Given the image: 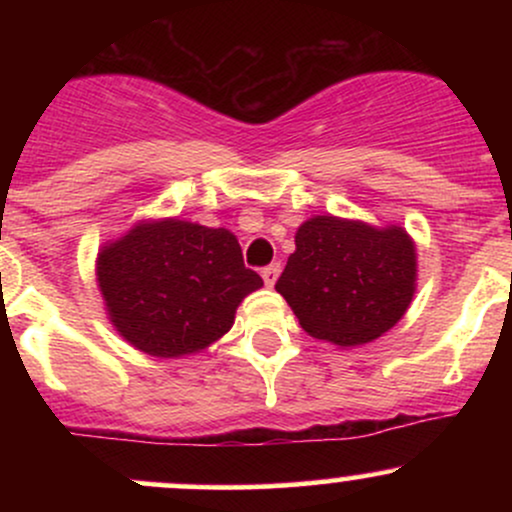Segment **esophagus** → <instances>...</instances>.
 I'll return each mask as SVG.
<instances>
[{
	"label": "esophagus",
	"instance_id": "34e87169",
	"mask_svg": "<svg viewBox=\"0 0 512 512\" xmlns=\"http://www.w3.org/2000/svg\"><path fill=\"white\" fill-rule=\"evenodd\" d=\"M279 272H281L279 264H269V267H264V269H262V279H264V284H267V286H274V284H276V279H279Z\"/></svg>",
	"mask_w": 512,
	"mask_h": 512
}]
</instances>
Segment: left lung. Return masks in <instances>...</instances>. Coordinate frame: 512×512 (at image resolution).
Listing matches in <instances>:
<instances>
[{
	"label": "left lung",
	"instance_id": "left-lung-1",
	"mask_svg": "<svg viewBox=\"0 0 512 512\" xmlns=\"http://www.w3.org/2000/svg\"><path fill=\"white\" fill-rule=\"evenodd\" d=\"M276 291L310 337L337 346L373 342L414 298V240L399 226L313 216L296 231V252Z\"/></svg>",
	"mask_w": 512,
	"mask_h": 512
}]
</instances>
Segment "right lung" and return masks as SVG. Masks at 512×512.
<instances>
[{
	"instance_id": "right-lung-1",
	"label": "right lung",
	"mask_w": 512,
	"mask_h": 512,
	"mask_svg": "<svg viewBox=\"0 0 512 512\" xmlns=\"http://www.w3.org/2000/svg\"><path fill=\"white\" fill-rule=\"evenodd\" d=\"M96 276L115 330L158 358L207 349L262 286L231 231L180 219L142 221L105 243Z\"/></svg>"
}]
</instances>
